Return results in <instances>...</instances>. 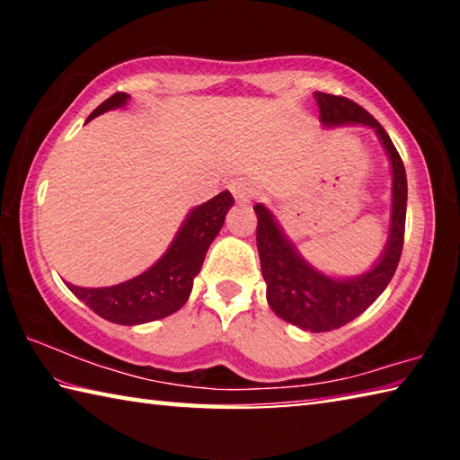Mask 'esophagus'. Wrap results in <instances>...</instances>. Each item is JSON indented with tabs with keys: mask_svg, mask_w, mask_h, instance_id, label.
<instances>
[{
	"mask_svg": "<svg viewBox=\"0 0 460 460\" xmlns=\"http://www.w3.org/2000/svg\"><path fill=\"white\" fill-rule=\"evenodd\" d=\"M229 190L233 192L237 202H249L253 197V186L245 178H235V181L229 182Z\"/></svg>",
	"mask_w": 460,
	"mask_h": 460,
	"instance_id": "esophagus-1",
	"label": "esophagus"
}]
</instances>
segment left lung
<instances>
[{
    "label": "left lung",
    "instance_id": "left-lung-1",
    "mask_svg": "<svg viewBox=\"0 0 460 460\" xmlns=\"http://www.w3.org/2000/svg\"><path fill=\"white\" fill-rule=\"evenodd\" d=\"M321 123L334 126H369L376 129L381 146L392 164V217L389 235L379 261L369 271L353 278H331L302 258L298 249L284 235L270 208L258 202V252L261 274L266 279V298L270 308L286 323L302 331L326 332L351 323L367 310L377 296L385 290L398 268L403 229H406L408 181L406 168L398 150L379 121L355 101L329 93H314Z\"/></svg>",
    "mask_w": 460,
    "mask_h": 460
}]
</instances>
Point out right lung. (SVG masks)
I'll use <instances>...</instances> for the list:
<instances>
[{
	"label": "right lung",
	"instance_id": "obj_1",
	"mask_svg": "<svg viewBox=\"0 0 460 460\" xmlns=\"http://www.w3.org/2000/svg\"><path fill=\"white\" fill-rule=\"evenodd\" d=\"M129 101L128 93H115L103 101L87 121L109 109L123 107ZM233 207L229 190H223L211 200L194 207L166 253L144 274L107 288H81L68 284L76 298L83 300L93 313L115 324H144L174 314L189 300L194 278L202 268L207 249L221 231L225 215Z\"/></svg>",
	"mask_w": 460,
	"mask_h": 460
}]
</instances>
